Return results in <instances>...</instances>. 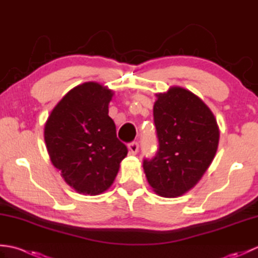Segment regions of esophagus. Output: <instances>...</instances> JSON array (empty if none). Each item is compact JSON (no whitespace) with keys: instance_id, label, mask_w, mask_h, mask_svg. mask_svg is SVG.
Instances as JSON below:
<instances>
[{"instance_id":"obj_1","label":"esophagus","mask_w":258,"mask_h":258,"mask_svg":"<svg viewBox=\"0 0 258 258\" xmlns=\"http://www.w3.org/2000/svg\"><path fill=\"white\" fill-rule=\"evenodd\" d=\"M128 152H130V154H132V155L138 154V152H139V144L136 143V142H133V143L128 144Z\"/></svg>"}]
</instances>
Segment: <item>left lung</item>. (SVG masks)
Returning <instances> with one entry per match:
<instances>
[{
    "instance_id": "8db88e82",
    "label": "left lung",
    "mask_w": 258,
    "mask_h": 258,
    "mask_svg": "<svg viewBox=\"0 0 258 258\" xmlns=\"http://www.w3.org/2000/svg\"><path fill=\"white\" fill-rule=\"evenodd\" d=\"M153 107L160 149L143 168L153 190L178 197L200 182L215 157L220 128L201 98L180 86L156 93Z\"/></svg>"
}]
</instances>
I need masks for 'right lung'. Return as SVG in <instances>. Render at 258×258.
Masks as SVG:
<instances>
[{
  "instance_id": "1",
  "label": "right lung",
  "mask_w": 258,
  "mask_h": 258,
  "mask_svg": "<svg viewBox=\"0 0 258 258\" xmlns=\"http://www.w3.org/2000/svg\"><path fill=\"white\" fill-rule=\"evenodd\" d=\"M113 95L107 86L85 82L62 97L45 122L44 141L51 162L80 194L95 196L107 190L127 155L108 116Z\"/></svg>"
}]
</instances>
